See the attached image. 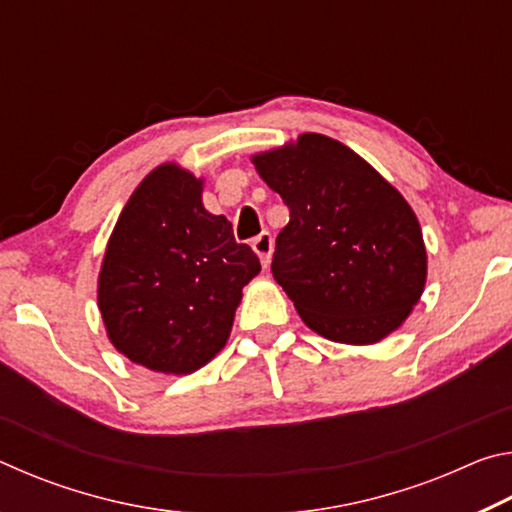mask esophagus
Returning <instances> with one entry per match:
<instances>
[{"instance_id":"1","label":"esophagus","mask_w":512,"mask_h":512,"mask_svg":"<svg viewBox=\"0 0 512 512\" xmlns=\"http://www.w3.org/2000/svg\"><path fill=\"white\" fill-rule=\"evenodd\" d=\"M253 250L259 257V262H262V266L266 268L268 264H271V255H273V237L268 235V232H262L255 241H253Z\"/></svg>"}]
</instances>
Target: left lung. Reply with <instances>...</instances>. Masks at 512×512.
Returning a JSON list of instances; mask_svg holds the SVG:
<instances>
[{"label": "left lung", "mask_w": 512, "mask_h": 512, "mask_svg": "<svg viewBox=\"0 0 512 512\" xmlns=\"http://www.w3.org/2000/svg\"><path fill=\"white\" fill-rule=\"evenodd\" d=\"M253 164L289 207L271 271L305 325L348 345L393 334L427 282V248L406 198L327 135L302 133Z\"/></svg>", "instance_id": "8db88e82"}]
</instances>
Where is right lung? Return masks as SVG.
<instances>
[{"mask_svg": "<svg viewBox=\"0 0 512 512\" xmlns=\"http://www.w3.org/2000/svg\"><path fill=\"white\" fill-rule=\"evenodd\" d=\"M262 271L232 223L203 207V178L155 167L121 210L99 271V311L117 352L189 375L228 343L241 289Z\"/></svg>", "mask_w": 512, "mask_h": 512, "instance_id": "obj_1", "label": "right lung"}]
</instances>
